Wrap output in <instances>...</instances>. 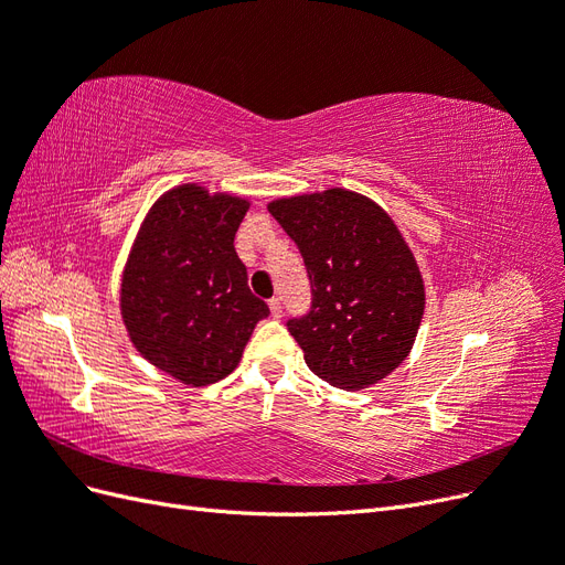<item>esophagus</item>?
<instances>
[{
    "label": "esophagus",
    "mask_w": 565,
    "mask_h": 565,
    "mask_svg": "<svg viewBox=\"0 0 565 565\" xmlns=\"http://www.w3.org/2000/svg\"><path fill=\"white\" fill-rule=\"evenodd\" d=\"M268 306H270V316H273V318H282V301H280L278 297H273V299L268 301Z\"/></svg>",
    "instance_id": "obj_1"
}]
</instances>
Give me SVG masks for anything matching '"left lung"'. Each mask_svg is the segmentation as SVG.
<instances>
[{
  "mask_svg": "<svg viewBox=\"0 0 565 565\" xmlns=\"http://www.w3.org/2000/svg\"><path fill=\"white\" fill-rule=\"evenodd\" d=\"M268 212L311 280V311L287 320L306 365L344 391L377 384L405 361L424 316V280L398 226L347 188L273 200Z\"/></svg>",
  "mask_w": 565,
  "mask_h": 565,
  "instance_id": "left-lung-1",
  "label": "left lung"
}]
</instances>
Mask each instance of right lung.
Segmentation results:
<instances>
[{"instance_id":"obj_1","label":"right lung","mask_w":565,"mask_h":565,"mask_svg":"<svg viewBox=\"0 0 565 565\" xmlns=\"http://www.w3.org/2000/svg\"><path fill=\"white\" fill-rule=\"evenodd\" d=\"M249 200L198 183L167 191L146 214L119 287L131 344L188 386H207L241 363L268 306L249 292L233 247Z\"/></svg>"}]
</instances>
